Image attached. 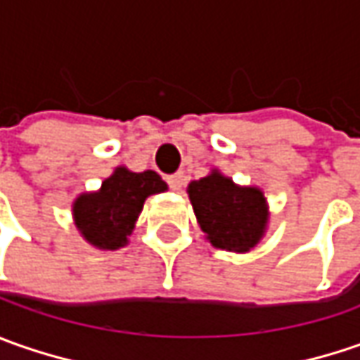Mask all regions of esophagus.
I'll return each mask as SVG.
<instances>
[{
	"label": "esophagus",
	"instance_id": "34e87169",
	"mask_svg": "<svg viewBox=\"0 0 360 360\" xmlns=\"http://www.w3.org/2000/svg\"><path fill=\"white\" fill-rule=\"evenodd\" d=\"M166 182H168V186L172 188V190H182V186H184V174L182 172L172 174V176H168V178H166Z\"/></svg>",
	"mask_w": 360,
	"mask_h": 360
}]
</instances>
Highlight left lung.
Returning <instances> with one entry per match:
<instances>
[{
    "label": "left lung",
    "mask_w": 360,
    "mask_h": 360,
    "mask_svg": "<svg viewBox=\"0 0 360 360\" xmlns=\"http://www.w3.org/2000/svg\"><path fill=\"white\" fill-rule=\"evenodd\" d=\"M188 196L202 232L216 248L248 252L266 232L269 204L260 188L238 186L212 170L188 184Z\"/></svg>",
    "instance_id": "1"
}]
</instances>
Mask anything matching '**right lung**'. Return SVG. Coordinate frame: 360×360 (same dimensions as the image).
<instances>
[{"instance_id": "1", "label": "right lung", "mask_w": 360, "mask_h": 360, "mask_svg": "<svg viewBox=\"0 0 360 360\" xmlns=\"http://www.w3.org/2000/svg\"><path fill=\"white\" fill-rule=\"evenodd\" d=\"M166 188V182L154 170L130 172L120 166L105 178L98 192L77 196L72 206L74 222L82 236L96 248L118 250L128 244L146 198Z\"/></svg>"}]
</instances>
